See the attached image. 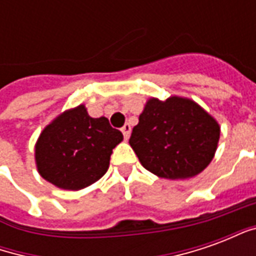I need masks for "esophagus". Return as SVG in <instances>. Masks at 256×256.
Masks as SVG:
<instances>
[{
    "label": "esophagus",
    "instance_id": "34e87169",
    "mask_svg": "<svg viewBox=\"0 0 256 256\" xmlns=\"http://www.w3.org/2000/svg\"><path fill=\"white\" fill-rule=\"evenodd\" d=\"M130 132H132V126H130L128 123H126V124L122 128V133L124 140H128V137H130Z\"/></svg>",
    "mask_w": 256,
    "mask_h": 256
}]
</instances>
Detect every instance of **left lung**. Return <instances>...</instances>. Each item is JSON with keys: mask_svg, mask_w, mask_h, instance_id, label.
Instances as JSON below:
<instances>
[{"mask_svg": "<svg viewBox=\"0 0 256 256\" xmlns=\"http://www.w3.org/2000/svg\"><path fill=\"white\" fill-rule=\"evenodd\" d=\"M220 128L190 98L150 97L128 144L140 163L160 178L186 180L208 166L218 148Z\"/></svg>", "mask_w": 256, "mask_h": 256, "instance_id": "8db88e82", "label": "left lung"}]
</instances>
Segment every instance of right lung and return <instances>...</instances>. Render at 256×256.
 I'll return each mask as SVG.
<instances>
[{
    "instance_id": "obj_1",
    "label": "right lung",
    "mask_w": 256,
    "mask_h": 256,
    "mask_svg": "<svg viewBox=\"0 0 256 256\" xmlns=\"http://www.w3.org/2000/svg\"><path fill=\"white\" fill-rule=\"evenodd\" d=\"M122 140L106 118H92L80 104L42 130L36 144V170L58 188L84 189L106 174L112 150Z\"/></svg>"
}]
</instances>
